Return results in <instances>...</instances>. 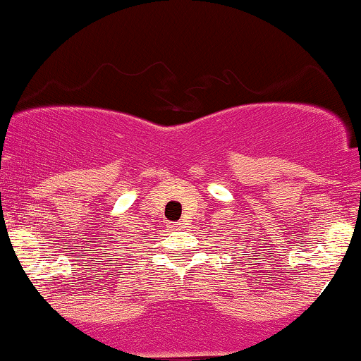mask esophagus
Returning <instances> with one entry per match:
<instances>
[{"label": "esophagus", "instance_id": "34e87169", "mask_svg": "<svg viewBox=\"0 0 361 361\" xmlns=\"http://www.w3.org/2000/svg\"><path fill=\"white\" fill-rule=\"evenodd\" d=\"M170 228H175V230H180V228H181V223H180V221H173L171 225H170Z\"/></svg>", "mask_w": 361, "mask_h": 361}]
</instances>
